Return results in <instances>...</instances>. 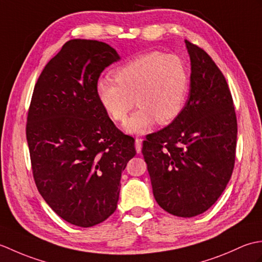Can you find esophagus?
I'll return each instance as SVG.
<instances>
[{
    "label": "esophagus",
    "instance_id": "obj_1",
    "mask_svg": "<svg viewBox=\"0 0 262 262\" xmlns=\"http://www.w3.org/2000/svg\"><path fill=\"white\" fill-rule=\"evenodd\" d=\"M135 148L137 153H141L142 151V140L141 138H136L135 140Z\"/></svg>",
    "mask_w": 262,
    "mask_h": 262
}]
</instances>
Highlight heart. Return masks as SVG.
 Returning a JSON list of instances; mask_svg holds the SVG:
<instances>
[{
	"label": "heart",
	"mask_w": 262,
	"mask_h": 262,
	"mask_svg": "<svg viewBox=\"0 0 262 262\" xmlns=\"http://www.w3.org/2000/svg\"><path fill=\"white\" fill-rule=\"evenodd\" d=\"M115 80L97 83V98L111 119L124 120L134 105L138 108L124 122L130 134H144L155 121H173L185 107L190 77L186 63L173 54L148 52L115 70Z\"/></svg>",
	"instance_id": "heart-1"
}]
</instances>
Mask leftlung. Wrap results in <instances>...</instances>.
I'll list each match as a JSON object with an SVG mask.
<instances>
[{
    "mask_svg": "<svg viewBox=\"0 0 262 262\" xmlns=\"http://www.w3.org/2000/svg\"><path fill=\"white\" fill-rule=\"evenodd\" d=\"M185 42L191 65L186 105L146 137L142 153L157 203L174 216L193 217L215 204L231 179L237 122L224 75L204 49Z\"/></svg>",
    "mask_w": 262,
    "mask_h": 262,
    "instance_id": "left-lung-1",
    "label": "left lung"
}]
</instances>
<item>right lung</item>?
<instances>
[{"instance_id": "obj_1", "label": "right lung", "mask_w": 262, "mask_h": 262, "mask_svg": "<svg viewBox=\"0 0 262 262\" xmlns=\"http://www.w3.org/2000/svg\"><path fill=\"white\" fill-rule=\"evenodd\" d=\"M120 56L108 43L72 39L53 57L33 89L27 118L33 179L59 217L91 227L114 214L121 172L135 157L100 104L97 83Z\"/></svg>"}]
</instances>
